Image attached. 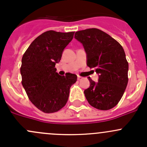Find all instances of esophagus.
<instances>
[{
    "label": "esophagus",
    "mask_w": 147,
    "mask_h": 147,
    "mask_svg": "<svg viewBox=\"0 0 147 147\" xmlns=\"http://www.w3.org/2000/svg\"><path fill=\"white\" fill-rule=\"evenodd\" d=\"M82 78L81 76H80V75H78V80H82Z\"/></svg>",
    "instance_id": "esophagus-1"
}]
</instances>
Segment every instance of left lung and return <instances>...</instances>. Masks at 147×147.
<instances>
[{"label": "left lung", "instance_id": "obj_1", "mask_svg": "<svg viewBox=\"0 0 147 147\" xmlns=\"http://www.w3.org/2000/svg\"><path fill=\"white\" fill-rule=\"evenodd\" d=\"M75 38L87 53V66L99 74L97 82L88 78L90 85L84 91L86 99L96 109H112L119 103L128 83L129 65L122 46L97 28L78 31Z\"/></svg>", "mask_w": 147, "mask_h": 147}]
</instances>
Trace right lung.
Returning a JSON list of instances; mask_svg holds the SVG:
<instances>
[{
	"label": "right lung",
	"instance_id": "1",
	"mask_svg": "<svg viewBox=\"0 0 147 147\" xmlns=\"http://www.w3.org/2000/svg\"><path fill=\"white\" fill-rule=\"evenodd\" d=\"M74 33L46 31L32 41L22 57V84L30 102L45 113L57 112L66 105L70 87L77 81L76 75L60 76L55 67Z\"/></svg>",
	"mask_w": 147,
	"mask_h": 147
}]
</instances>
